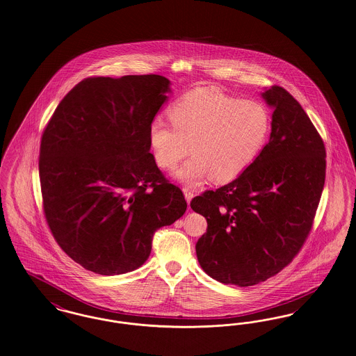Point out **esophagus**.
Returning <instances> with one entry per match:
<instances>
[{
	"instance_id": "1",
	"label": "esophagus",
	"mask_w": 356,
	"mask_h": 356,
	"mask_svg": "<svg viewBox=\"0 0 356 356\" xmlns=\"http://www.w3.org/2000/svg\"><path fill=\"white\" fill-rule=\"evenodd\" d=\"M184 194H185V198H186L187 204L191 201V198L194 197V193H193V190H190L188 187H184Z\"/></svg>"
}]
</instances>
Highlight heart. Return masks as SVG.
<instances>
[{
  "mask_svg": "<svg viewBox=\"0 0 356 356\" xmlns=\"http://www.w3.org/2000/svg\"><path fill=\"white\" fill-rule=\"evenodd\" d=\"M169 118L172 127L162 118L151 122L152 156L169 171L191 151V159L175 171V178L190 186L210 177L218 184L236 179L256 161L270 131V113L262 103L207 87L184 95Z\"/></svg>",
  "mask_w": 356,
  "mask_h": 356,
  "instance_id": "obj_1",
  "label": "heart"
}]
</instances>
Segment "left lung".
<instances>
[{"instance_id": "left-lung-1", "label": "left lung", "mask_w": 356, "mask_h": 356, "mask_svg": "<svg viewBox=\"0 0 356 356\" xmlns=\"http://www.w3.org/2000/svg\"><path fill=\"white\" fill-rule=\"evenodd\" d=\"M272 132L234 181L193 198L207 230L195 245L206 273L250 286L284 269L307 240L325 179V147L299 102L282 87L261 94Z\"/></svg>"}]
</instances>
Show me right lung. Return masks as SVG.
Masks as SVG:
<instances>
[{
  "instance_id": "obj_1",
  "label": "right lung",
  "mask_w": 356,
  "mask_h": 356,
  "mask_svg": "<svg viewBox=\"0 0 356 356\" xmlns=\"http://www.w3.org/2000/svg\"><path fill=\"white\" fill-rule=\"evenodd\" d=\"M159 75L88 77L57 106L40 146L47 222L84 269L113 276L143 265L156 229L186 211L150 152L149 127L169 99Z\"/></svg>"
}]
</instances>
